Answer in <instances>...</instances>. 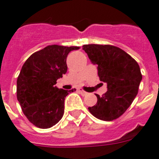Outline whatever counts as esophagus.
Listing matches in <instances>:
<instances>
[{"label": "esophagus", "mask_w": 159, "mask_h": 159, "mask_svg": "<svg viewBox=\"0 0 159 159\" xmlns=\"http://www.w3.org/2000/svg\"><path fill=\"white\" fill-rule=\"evenodd\" d=\"M78 92H79L80 93H81L82 96H85V95H86V94H87V93L85 92V91H84V90H83V89H78Z\"/></svg>", "instance_id": "obj_1"}]
</instances>
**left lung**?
<instances>
[{"label": "left lung", "mask_w": 159, "mask_h": 159, "mask_svg": "<svg viewBox=\"0 0 159 159\" xmlns=\"http://www.w3.org/2000/svg\"><path fill=\"white\" fill-rule=\"evenodd\" d=\"M82 48L91 62L97 65L100 80L107 83L108 88L102 97L96 94L97 104L89 107V111L101 120H116L129 108L138 93L142 80L139 66L115 46L87 44Z\"/></svg>", "instance_id": "8db88e82"}]
</instances>
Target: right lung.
<instances>
[{"instance_id":"obj_1","label":"right lung","mask_w":159,"mask_h":159,"mask_svg":"<svg viewBox=\"0 0 159 159\" xmlns=\"http://www.w3.org/2000/svg\"><path fill=\"white\" fill-rule=\"evenodd\" d=\"M79 47L50 45L31 55L17 78L16 97L22 111L35 127L50 128L62 118L64 101L70 93L55 86L67 71L66 58Z\"/></svg>"}]
</instances>
